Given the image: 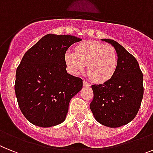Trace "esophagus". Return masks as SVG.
I'll return each instance as SVG.
<instances>
[{
	"label": "esophagus",
	"instance_id": "34e87169",
	"mask_svg": "<svg viewBox=\"0 0 153 153\" xmlns=\"http://www.w3.org/2000/svg\"><path fill=\"white\" fill-rule=\"evenodd\" d=\"M83 85H84V87H90L91 84H89V83H88V81H86V80H84V81H83Z\"/></svg>",
	"mask_w": 153,
	"mask_h": 153
}]
</instances>
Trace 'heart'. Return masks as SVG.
I'll use <instances>...</instances> for the list:
<instances>
[{"label": "heart", "instance_id": "1", "mask_svg": "<svg viewBox=\"0 0 153 153\" xmlns=\"http://www.w3.org/2000/svg\"><path fill=\"white\" fill-rule=\"evenodd\" d=\"M65 62L74 74L82 72L87 65V72L91 79L95 83L102 84L116 74L118 55L111 45L97 41H85L76 46L74 53H65Z\"/></svg>", "mask_w": 153, "mask_h": 153}]
</instances>
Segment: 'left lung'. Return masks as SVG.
Listing matches in <instances>:
<instances>
[{"label":"left lung","mask_w":153,"mask_h":153,"mask_svg":"<svg viewBox=\"0 0 153 153\" xmlns=\"http://www.w3.org/2000/svg\"><path fill=\"white\" fill-rule=\"evenodd\" d=\"M113 45L118 55V66L113 77L91 86L94 98L90 108L102 125L119 127L130 123L138 113L144 94L143 74L137 59L119 43L102 39Z\"/></svg>","instance_id":"8db88e82"}]
</instances>
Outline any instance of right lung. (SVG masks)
Segmentation results:
<instances>
[{
  "instance_id": "right-lung-1",
  "label": "right lung",
  "mask_w": 153,
  "mask_h": 153,
  "mask_svg": "<svg viewBox=\"0 0 153 153\" xmlns=\"http://www.w3.org/2000/svg\"><path fill=\"white\" fill-rule=\"evenodd\" d=\"M81 39L48 34L25 53L16 69L15 91L20 110L34 125L55 126L65 120L71 98L83 79L67 74L65 54Z\"/></svg>"
}]
</instances>
